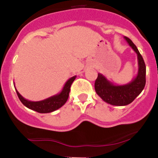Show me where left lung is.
<instances>
[{
	"mask_svg": "<svg viewBox=\"0 0 158 158\" xmlns=\"http://www.w3.org/2000/svg\"><path fill=\"white\" fill-rule=\"evenodd\" d=\"M131 48L138 56V74L130 83L123 85H115L101 73L95 81V90L102 100L107 104L115 106H125L131 104L139 96L146 85V65L142 55L133 42L124 36Z\"/></svg>",
	"mask_w": 158,
	"mask_h": 158,
	"instance_id": "left-lung-1",
	"label": "left lung"
}]
</instances>
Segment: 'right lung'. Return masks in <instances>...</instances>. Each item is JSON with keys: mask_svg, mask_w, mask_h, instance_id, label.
<instances>
[{"mask_svg": "<svg viewBox=\"0 0 158 158\" xmlns=\"http://www.w3.org/2000/svg\"><path fill=\"white\" fill-rule=\"evenodd\" d=\"M75 78H76V76L69 78V80L65 82V85L62 91L60 92V93L51 96L45 100H40V101H30L27 99L23 98V96L19 94V92L16 90V91L19 100L25 107L39 113H50L56 111L57 109L62 107L65 104V102L67 101L68 97H69L71 85L75 80Z\"/></svg>", "mask_w": 158, "mask_h": 158, "instance_id": "obj_1", "label": "right lung"}]
</instances>
